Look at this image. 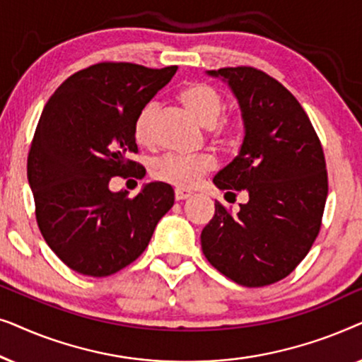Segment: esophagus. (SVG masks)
<instances>
[{
  "mask_svg": "<svg viewBox=\"0 0 362 362\" xmlns=\"http://www.w3.org/2000/svg\"><path fill=\"white\" fill-rule=\"evenodd\" d=\"M192 194L189 191H185V189H176L175 191V199L176 201H186V199H189Z\"/></svg>",
  "mask_w": 362,
  "mask_h": 362,
  "instance_id": "34e87169",
  "label": "esophagus"
}]
</instances>
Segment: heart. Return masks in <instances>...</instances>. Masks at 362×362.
<instances>
[{
  "mask_svg": "<svg viewBox=\"0 0 362 362\" xmlns=\"http://www.w3.org/2000/svg\"><path fill=\"white\" fill-rule=\"evenodd\" d=\"M177 98L185 105L191 115L201 123L202 127L211 128L212 136L221 145L230 146L234 145L239 138L235 122L221 120L222 112H224L226 100L222 93L214 86L207 82H191L187 83ZM156 118V105L155 103H146L145 107L138 112L133 122V138L140 146L153 145V125ZM216 168L214 158L209 155H196V156H182L168 153L156 158L151 163L150 173L155 180L166 182V185L181 187V189H191L197 186L207 173Z\"/></svg>",
  "mask_w": 362,
  "mask_h": 362,
  "instance_id": "1",
  "label": "heart"
}]
</instances>
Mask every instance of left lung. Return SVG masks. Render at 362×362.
<instances>
[{
	"instance_id": "8db88e82",
	"label": "left lung",
	"mask_w": 362,
	"mask_h": 362,
	"mask_svg": "<svg viewBox=\"0 0 362 362\" xmlns=\"http://www.w3.org/2000/svg\"><path fill=\"white\" fill-rule=\"evenodd\" d=\"M207 74L229 82L245 125L239 155L214 185L249 201L237 214L216 201L202 252L235 284L272 285L298 267L320 234L328 196L323 146L300 102L269 74L250 66Z\"/></svg>"
}]
</instances>
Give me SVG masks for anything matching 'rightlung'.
Instances as JSON below:
<instances>
[{
    "mask_svg": "<svg viewBox=\"0 0 362 362\" xmlns=\"http://www.w3.org/2000/svg\"><path fill=\"white\" fill-rule=\"evenodd\" d=\"M176 66L98 62L66 78L44 107L28 155L39 230L69 269L108 276L135 262L175 204L166 182L135 197L112 192V177L141 180L133 161L138 112L171 81Z\"/></svg>",
    "mask_w": 362,
    "mask_h": 362,
    "instance_id": "add662e5",
    "label": "right lung"
}]
</instances>
